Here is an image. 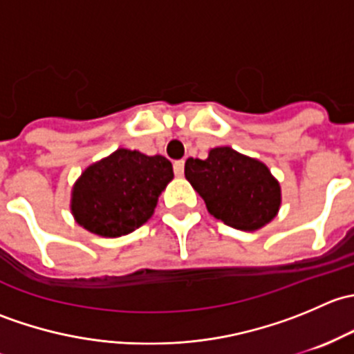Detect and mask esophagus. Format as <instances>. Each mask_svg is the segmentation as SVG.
Returning <instances> with one entry per match:
<instances>
[{
    "mask_svg": "<svg viewBox=\"0 0 354 354\" xmlns=\"http://www.w3.org/2000/svg\"><path fill=\"white\" fill-rule=\"evenodd\" d=\"M173 167H174V174H176V176H183V173H185V160L183 159L176 160Z\"/></svg>",
    "mask_w": 354,
    "mask_h": 354,
    "instance_id": "1",
    "label": "esophagus"
}]
</instances>
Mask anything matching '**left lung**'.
<instances>
[{"instance_id":"left-lung-1","label":"left lung","mask_w":354,"mask_h":354,"mask_svg":"<svg viewBox=\"0 0 354 354\" xmlns=\"http://www.w3.org/2000/svg\"><path fill=\"white\" fill-rule=\"evenodd\" d=\"M185 176L216 219L241 231H257L277 216L279 181L267 164L231 147H214L207 159L188 157Z\"/></svg>"}]
</instances>
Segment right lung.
Returning <instances> with one entry per match:
<instances>
[{
    "mask_svg": "<svg viewBox=\"0 0 354 354\" xmlns=\"http://www.w3.org/2000/svg\"><path fill=\"white\" fill-rule=\"evenodd\" d=\"M173 178V164L164 156L118 149L82 171L71 187V216L92 234L124 236L154 216Z\"/></svg>",
    "mask_w": 354,
    "mask_h": 354,
    "instance_id": "right-lung-1",
    "label": "right lung"
}]
</instances>
